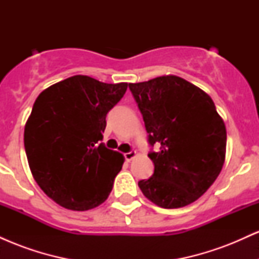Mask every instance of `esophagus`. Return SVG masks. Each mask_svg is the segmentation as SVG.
<instances>
[{
	"label": "esophagus",
	"instance_id": "1",
	"mask_svg": "<svg viewBox=\"0 0 259 259\" xmlns=\"http://www.w3.org/2000/svg\"><path fill=\"white\" fill-rule=\"evenodd\" d=\"M136 154H138V153H136V151L135 150H132V151H130V152H126L125 154H124V157H125L126 160H132L133 158H135Z\"/></svg>",
	"mask_w": 259,
	"mask_h": 259
}]
</instances>
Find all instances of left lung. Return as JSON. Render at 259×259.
Returning a JSON list of instances; mask_svg holds the SVG:
<instances>
[{
	"instance_id": "8db88e82",
	"label": "left lung",
	"mask_w": 259,
	"mask_h": 259,
	"mask_svg": "<svg viewBox=\"0 0 259 259\" xmlns=\"http://www.w3.org/2000/svg\"><path fill=\"white\" fill-rule=\"evenodd\" d=\"M141 112L154 164L139 187L162 208H180L201 197L225 160L227 129L212 99L185 79L158 76L129 84Z\"/></svg>"
}]
</instances>
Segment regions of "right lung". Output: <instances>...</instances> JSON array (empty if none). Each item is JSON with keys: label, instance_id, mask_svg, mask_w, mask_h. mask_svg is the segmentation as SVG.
<instances>
[{"label": "right lung", "instance_id": "right-lung-1", "mask_svg": "<svg viewBox=\"0 0 259 259\" xmlns=\"http://www.w3.org/2000/svg\"><path fill=\"white\" fill-rule=\"evenodd\" d=\"M127 89L74 75L38 95L25 124L24 146L37 185L59 206L88 210L112 191L123 154L102 141L107 113Z\"/></svg>", "mask_w": 259, "mask_h": 259}]
</instances>
